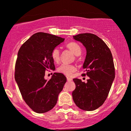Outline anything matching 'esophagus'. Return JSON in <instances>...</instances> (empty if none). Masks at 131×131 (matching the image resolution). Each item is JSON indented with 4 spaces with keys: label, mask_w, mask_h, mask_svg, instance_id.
Returning <instances> with one entry per match:
<instances>
[{
    "label": "esophagus",
    "mask_w": 131,
    "mask_h": 131,
    "mask_svg": "<svg viewBox=\"0 0 131 131\" xmlns=\"http://www.w3.org/2000/svg\"><path fill=\"white\" fill-rule=\"evenodd\" d=\"M72 78H69V77H67V81H72Z\"/></svg>",
    "instance_id": "1"
}]
</instances>
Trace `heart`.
<instances>
[{"mask_svg": "<svg viewBox=\"0 0 131 131\" xmlns=\"http://www.w3.org/2000/svg\"><path fill=\"white\" fill-rule=\"evenodd\" d=\"M67 47L74 53V55L79 56L81 54V48L79 45L75 42H70L67 45ZM51 57L54 62L58 63L60 59V50L56 48L51 52ZM57 71L66 75H71L73 72L76 71V67L72 64L63 63L59 66Z\"/></svg>", "mask_w": 131, "mask_h": 131, "instance_id": "1", "label": "heart"}]
</instances>
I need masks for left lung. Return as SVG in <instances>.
<instances>
[{
	"mask_svg": "<svg viewBox=\"0 0 131 131\" xmlns=\"http://www.w3.org/2000/svg\"><path fill=\"white\" fill-rule=\"evenodd\" d=\"M73 37L86 48L83 68L89 79L86 83L78 78L73 79L76 87L72 92V98L80 109L93 111L105 102L114 80L113 56L107 44L95 35L86 33Z\"/></svg>",
	"mask_w": 131,
	"mask_h": 131,
	"instance_id": "8db88e82",
	"label": "left lung"
}]
</instances>
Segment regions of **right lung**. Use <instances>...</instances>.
Listing matches in <instances>:
<instances>
[{"label": "right lung", "mask_w": 131, "mask_h": 131, "mask_svg": "<svg viewBox=\"0 0 131 131\" xmlns=\"http://www.w3.org/2000/svg\"><path fill=\"white\" fill-rule=\"evenodd\" d=\"M64 38L43 32L33 35L21 45L15 63V80L26 103L37 113L51 110L67 82L62 73L54 72L50 80L45 71L55 70L51 52Z\"/></svg>", "instance_id": "1"}]
</instances>
